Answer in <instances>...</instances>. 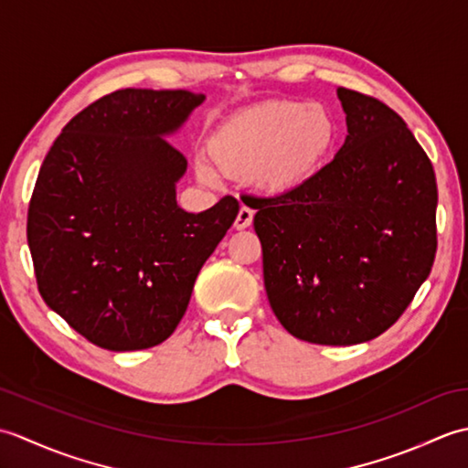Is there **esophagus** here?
Masks as SVG:
<instances>
[{"mask_svg": "<svg viewBox=\"0 0 468 468\" xmlns=\"http://www.w3.org/2000/svg\"><path fill=\"white\" fill-rule=\"evenodd\" d=\"M253 223V208H250V207H241L239 208V213H237V218H235V229H247Z\"/></svg>", "mask_w": 468, "mask_h": 468, "instance_id": "34e87169", "label": "esophagus"}]
</instances>
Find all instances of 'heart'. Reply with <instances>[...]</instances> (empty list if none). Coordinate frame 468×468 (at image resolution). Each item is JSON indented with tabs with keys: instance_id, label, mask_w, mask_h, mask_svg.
Segmentation results:
<instances>
[{
	"instance_id": "b5f03b06",
	"label": "heart",
	"mask_w": 468,
	"mask_h": 468,
	"mask_svg": "<svg viewBox=\"0 0 468 468\" xmlns=\"http://www.w3.org/2000/svg\"><path fill=\"white\" fill-rule=\"evenodd\" d=\"M335 141V118L325 106L287 98L229 116L208 141V153L221 173L282 193L305 183ZM198 173L213 176L207 165H198Z\"/></svg>"
}]
</instances>
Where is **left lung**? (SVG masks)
<instances>
[{
    "label": "left lung",
    "mask_w": 468,
    "mask_h": 468,
    "mask_svg": "<svg viewBox=\"0 0 468 468\" xmlns=\"http://www.w3.org/2000/svg\"><path fill=\"white\" fill-rule=\"evenodd\" d=\"M347 136L300 186L251 197L271 310L303 342L352 346L399 322L436 255L431 158L390 106L337 88Z\"/></svg>",
    "instance_id": "8db88e82"
}]
</instances>
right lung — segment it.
Returning a JSON list of instances; mask_svg holds the SVG:
<instances>
[{
  "label": "right lung",
  "instance_id": "obj_1",
  "mask_svg": "<svg viewBox=\"0 0 468 468\" xmlns=\"http://www.w3.org/2000/svg\"><path fill=\"white\" fill-rule=\"evenodd\" d=\"M203 94L124 88L78 112L46 154L27 208L39 295L88 342L111 352L165 342L239 203L176 205L186 158L175 133Z\"/></svg>",
  "mask_w": 468,
  "mask_h": 468
}]
</instances>
